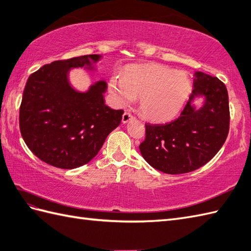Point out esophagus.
<instances>
[{
  "label": "esophagus",
  "instance_id": "esophagus-1",
  "mask_svg": "<svg viewBox=\"0 0 251 251\" xmlns=\"http://www.w3.org/2000/svg\"><path fill=\"white\" fill-rule=\"evenodd\" d=\"M131 120H133V116L130 113H125L122 115V122H124V124H127V122Z\"/></svg>",
  "mask_w": 251,
  "mask_h": 251
}]
</instances>
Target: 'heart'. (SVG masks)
Wrapping results in <instances>:
<instances>
[{"mask_svg":"<svg viewBox=\"0 0 251 251\" xmlns=\"http://www.w3.org/2000/svg\"><path fill=\"white\" fill-rule=\"evenodd\" d=\"M108 89L120 105L139 98V108L146 118L166 121L180 113L191 94L192 83L183 71L163 65L130 66L122 77L112 76Z\"/></svg>","mask_w":251,"mask_h":251,"instance_id":"b5f03b06","label":"heart"}]
</instances>
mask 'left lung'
Listing matches in <instances>:
<instances>
[{"label": "left lung", "instance_id": "8db88e82", "mask_svg": "<svg viewBox=\"0 0 251 251\" xmlns=\"http://www.w3.org/2000/svg\"><path fill=\"white\" fill-rule=\"evenodd\" d=\"M201 100L200 106L196 103ZM229 99L225 84L194 73V89L180 117L168 124H146L139 150L146 162L168 175L191 173L211 161L229 132Z\"/></svg>", "mask_w": 251, "mask_h": 251}]
</instances>
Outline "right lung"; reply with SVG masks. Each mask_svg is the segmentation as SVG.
<instances>
[{
  "label": "right lung",
  "mask_w": 251,
  "mask_h": 251,
  "mask_svg": "<svg viewBox=\"0 0 251 251\" xmlns=\"http://www.w3.org/2000/svg\"><path fill=\"white\" fill-rule=\"evenodd\" d=\"M102 55L56 60L30 75L20 106V131L26 146L51 166L72 169L98 154L122 119V109L105 104L107 85L98 79L86 90L70 82V70L97 71Z\"/></svg>",
  "instance_id": "right-lung-1"
}]
</instances>
